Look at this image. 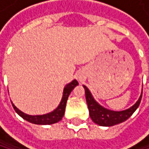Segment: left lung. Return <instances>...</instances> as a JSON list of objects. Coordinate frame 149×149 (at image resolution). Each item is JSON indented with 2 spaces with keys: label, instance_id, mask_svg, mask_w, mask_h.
<instances>
[{
  "label": "left lung",
  "instance_id": "left-lung-1",
  "mask_svg": "<svg viewBox=\"0 0 149 149\" xmlns=\"http://www.w3.org/2000/svg\"><path fill=\"white\" fill-rule=\"evenodd\" d=\"M83 87L85 88L86 100H87L89 115L95 123L99 124L101 126H113L125 122L126 120H128L132 115V113L139 107L142 97V93H141L138 102L132 107H130V109L122 112H114V111L107 110L105 108L102 107L101 105H99L94 100L93 96L91 95L88 88L85 87V86H83Z\"/></svg>",
  "mask_w": 149,
  "mask_h": 149
}]
</instances>
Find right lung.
I'll list each match as a JSON object with an SVG mask.
<instances>
[{"label": "right lung", "instance_id": "add662e5", "mask_svg": "<svg viewBox=\"0 0 149 149\" xmlns=\"http://www.w3.org/2000/svg\"><path fill=\"white\" fill-rule=\"evenodd\" d=\"M77 85H79L78 81L76 79H74L73 81H71L70 84H68L66 86V87L64 88V90H63V95H62V99L61 101V104H59V106L54 112L50 113L44 114V115H28V114L24 113L20 110H19L13 104H12V106H13L14 110L16 111L17 113H18L19 115H20L23 119H25L26 121L29 122L31 123H35V124H53V123H56L59 121H61V118L63 117L68 97H69L70 92L73 90V88H75Z\"/></svg>", "mask_w": 149, "mask_h": 149}]
</instances>
